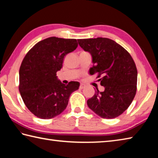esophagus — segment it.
<instances>
[{"instance_id":"esophagus-1","label":"esophagus","mask_w":158,"mask_h":158,"mask_svg":"<svg viewBox=\"0 0 158 158\" xmlns=\"http://www.w3.org/2000/svg\"><path fill=\"white\" fill-rule=\"evenodd\" d=\"M85 87V85H84V84H81V85H80V89H84Z\"/></svg>"}]
</instances>
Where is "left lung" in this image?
<instances>
[{
  "label": "left lung",
  "instance_id": "obj_1",
  "mask_svg": "<svg viewBox=\"0 0 158 158\" xmlns=\"http://www.w3.org/2000/svg\"><path fill=\"white\" fill-rule=\"evenodd\" d=\"M80 46L89 52L92 67L89 73L102 75L101 85L105 90H96L87 100V106L103 118L117 117L128 109L137 91V70L129 52L108 38L77 40Z\"/></svg>",
  "mask_w": 158,
  "mask_h": 158
}]
</instances>
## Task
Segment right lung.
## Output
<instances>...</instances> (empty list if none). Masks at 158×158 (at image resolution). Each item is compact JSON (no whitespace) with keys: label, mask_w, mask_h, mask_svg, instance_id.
I'll return each instance as SVG.
<instances>
[{"label":"right lung","mask_w":158,"mask_h":158,"mask_svg":"<svg viewBox=\"0 0 158 158\" xmlns=\"http://www.w3.org/2000/svg\"><path fill=\"white\" fill-rule=\"evenodd\" d=\"M77 47L75 39L51 37L39 41L25 56L19 69V92L26 106L36 117L52 118L66 109L80 83H62L56 73L65 55Z\"/></svg>","instance_id":"1"}]
</instances>
